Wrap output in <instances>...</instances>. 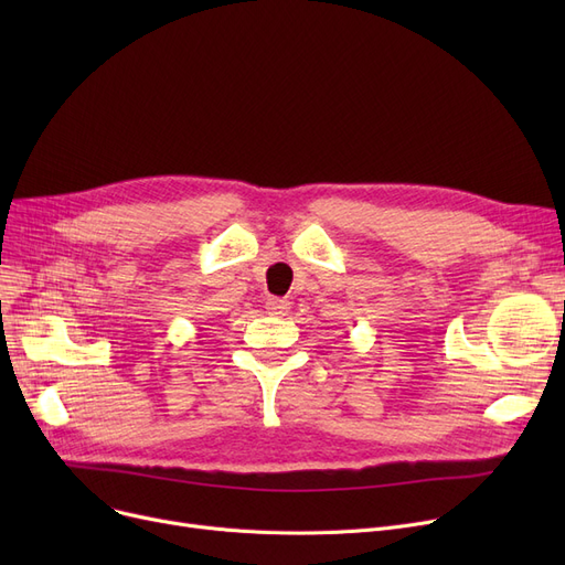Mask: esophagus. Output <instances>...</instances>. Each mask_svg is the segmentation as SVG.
I'll use <instances>...</instances> for the list:
<instances>
[{
    "label": "esophagus",
    "instance_id": "esophagus-1",
    "mask_svg": "<svg viewBox=\"0 0 565 565\" xmlns=\"http://www.w3.org/2000/svg\"><path fill=\"white\" fill-rule=\"evenodd\" d=\"M265 309H267V313H273V316H286L290 311V302L281 300V298H270L265 302Z\"/></svg>",
    "mask_w": 565,
    "mask_h": 565
}]
</instances>
